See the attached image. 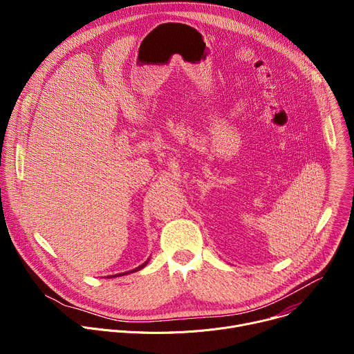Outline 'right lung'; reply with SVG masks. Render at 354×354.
Segmentation results:
<instances>
[{
	"label": "right lung",
	"instance_id": "right-lung-1",
	"mask_svg": "<svg viewBox=\"0 0 354 354\" xmlns=\"http://www.w3.org/2000/svg\"><path fill=\"white\" fill-rule=\"evenodd\" d=\"M149 262V259H147L142 265H140L138 268H136V269H133V270H129V272H126V273H119V274H115V276H111V277H119V276H124V274H129V273H134V272H137V270H141L142 268H145L147 266V263Z\"/></svg>",
	"mask_w": 354,
	"mask_h": 354
}]
</instances>
